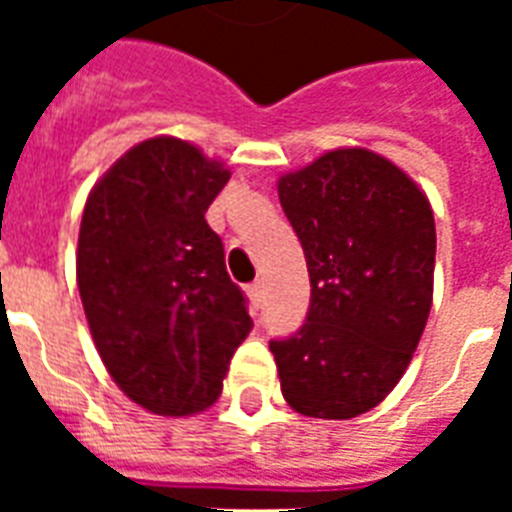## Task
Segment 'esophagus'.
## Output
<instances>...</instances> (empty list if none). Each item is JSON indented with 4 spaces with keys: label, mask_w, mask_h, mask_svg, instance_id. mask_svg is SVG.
I'll return each mask as SVG.
<instances>
[{
    "label": "esophagus",
    "mask_w": 512,
    "mask_h": 512,
    "mask_svg": "<svg viewBox=\"0 0 512 512\" xmlns=\"http://www.w3.org/2000/svg\"><path fill=\"white\" fill-rule=\"evenodd\" d=\"M247 295H249V300H252V305H255V308H260V303H263V284H260V281L249 284Z\"/></svg>",
    "instance_id": "obj_1"
}]
</instances>
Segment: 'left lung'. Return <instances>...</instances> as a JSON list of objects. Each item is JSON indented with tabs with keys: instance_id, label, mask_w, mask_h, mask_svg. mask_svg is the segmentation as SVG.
Returning a JSON list of instances; mask_svg holds the SVG:
<instances>
[{
	"instance_id": "obj_1",
	"label": "left lung",
	"mask_w": 512,
	"mask_h": 512,
	"mask_svg": "<svg viewBox=\"0 0 512 512\" xmlns=\"http://www.w3.org/2000/svg\"><path fill=\"white\" fill-rule=\"evenodd\" d=\"M303 244L311 305L271 340L295 412L350 420L396 388L433 303L436 223L425 193L366 148H337L279 180Z\"/></svg>"
}]
</instances>
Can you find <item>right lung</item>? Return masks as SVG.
<instances>
[{
	"label": "right lung",
	"instance_id": "1",
	"mask_svg": "<svg viewBox=\"0 0 512 512\" xmlns=\"http://www.w3.org/2000/svg\"><path fill=\"white\" fill-rule=\"evenodd\" d=\"M228 177L191 143L151 138L84 204L76 284L92 340L116 385L162 417L207 409L252 329L204 220Z\"/></svg>",
	"mask_w": 512,
	"mask_h": 512
}]
</instances>
